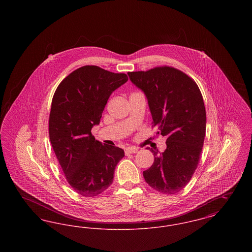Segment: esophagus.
Returning <instances> with one entry per match:
<instances>
[{"label": "esophagus", "mask_w": 252, "mask_h": 252, "mask_svg": "<svg viewBox=\"0 0 252 252\" xmlns=\"http://www.w3.org/2000/svg\"><path fill=\"white\" fill-rule=\"evenodd\" d=\"M126 155H129V154H134V153H137L138 152V148L136 147H126Z\"/></svg>", "instance_id": "esophagus-1"}]
</instances>
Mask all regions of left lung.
<instances>
[{
	"mask_svg": "<svg viewBox=\"0 0 252 252\" xmlns=\"http://www.w3.org/2000/svg\"><path fill=\"white\" fill-rule=\"evenodd\" d=\"M146 96L157 134L166 137V149L154 153V163L144 178L156 191H181L197 167L206 133L203 97L196 83L172 67L127 73Z\"/></svg>",
	"mask_w": 252,
	"mask_h": 252,
	"instance_id": "8db88e82",
	"label": "left lung"
}]
</instances>
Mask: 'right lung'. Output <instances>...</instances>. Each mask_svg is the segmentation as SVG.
Instances as JSON below:
<instances>
[{"mask_svg":"<svg viewBox=\"0 0 252 252\" xmlns=\"http://www.w3.org/2000/svg\"><path fill=\"white\" fill-rule=\"evenodd\" d=\"M128 80L126 73L83 66L62 80L51 106L49 137L66 180L86 197L105 192L124 150L92 135L110 94Z\"/></svg>","mask_w":252,"mask_h":252,"instance_id":"1","label":"right lung"}]
</instances>
